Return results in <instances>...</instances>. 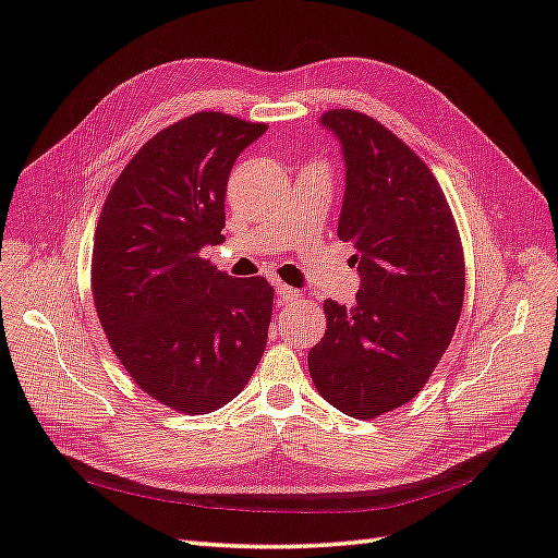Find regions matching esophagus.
Returning <instances> with one entry per match:
<instances>
[{"instance_id":"obj_1","label":"esophagus","mask_w":558,"mask_h":558,"mask_svg":"<svg viewBox=\"0 0 558 558\" xmlns=\"http://www.w3.org/2000/svg\"><path fill=\"white\" fill-rule=\"evenodd\" d=\"M275 289H277V298H279L281 305L283 303H295V300L300 298V291L291 289V286H286V283H277Z\"/></svg>"}]
</instances>
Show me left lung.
<instances>
[{"label":"left lung","instance_id":"left-lung-1","mask_svg":"<svg viewBox=\"0 0 558 558\" xmlns=\"http://www.w3.org/2000/svg\"><path fill=\"white\" fill-rule=\"evenodd\" d=\"M322 124L344 155L338 236L352 242L354 307L324 300L326 333L307 366L338 411L373 420L409 403L453 340L464 298L458 225L436 178L387 126L356 110Z\"/></svg>","mask_w":558,"mask_h":558}]
</instances>
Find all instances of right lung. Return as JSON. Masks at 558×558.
Masks as SVG:
<instances>
[{"label": "right lung", "mask_w": 558, "mask_h": 558, "mask_svg": "<svg viewBox=\"0 0 558 558\" xmlns=\"http://www.w3.org/2000/svg\"><path fill=\"white\" fill-rule=\"evenodd\" d=\"M265 131L222 112L180 119L135 153L100 210L92 255L100 326L133 383L178 413L222 409L265 352L272 286L202 258L225 239L234 161Z\"/></svg>", "instance_id": "add662e5"}]
</instances>
